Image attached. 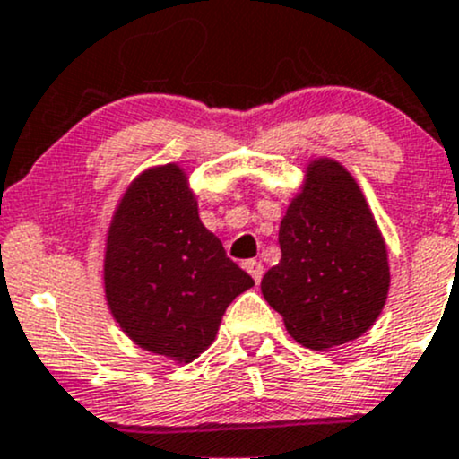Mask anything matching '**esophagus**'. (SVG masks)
<instances>
[{
    "label": "esophagus",
    "mask_w": 459,
    "mask_h": 459,
    "mask_svg": "<svg viewBox=\"0 0 459 459\" xmlns=\"http://www.w3.org/2000/svg\"><path fill=\"white\" fill-rule=\"evenodd\" d=\"M244 268L248 270L250 276H253L255 283H261V279H264V265H261V261H256V259L246 261Z\"/></svg>",
    "instance_id": "1"
}]
</instances>
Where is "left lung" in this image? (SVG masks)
<instances>
[{
    "label": "left lung",
    "instance_id": "1",
    "mask_svg": "<svg viewBox=\"0 0 459 459\" xmlns=\"http://www.w3.org/2000/svg\"><path fill=\"white\" fill-rule=\"evenodd\" d=\"M279 229L281 261L261 291L287 333L326 351L375 325L390 290L385 241L344 165L316 159Z\"/></svg>",
    "mask_w": 459,
    "mask_h": 459
}]
</instances>
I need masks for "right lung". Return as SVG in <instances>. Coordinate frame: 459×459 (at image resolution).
<instances>
[{"mask_svg":"<svg viewBox=\"0 0 459 459\" xmlns=\"http://www.w3.org/2000/svg\"><path fill=\"white\" fill-rule=\"evenodd\" d=\"M253 285L200 221L178 165L130 183L108 226L104 291L134 344L189 364L215 340L226 307Z\"/></svg>","mask_w":459,"mask_h":459,"instance_id":"1","label":"right lung"}]
</instances>
